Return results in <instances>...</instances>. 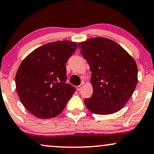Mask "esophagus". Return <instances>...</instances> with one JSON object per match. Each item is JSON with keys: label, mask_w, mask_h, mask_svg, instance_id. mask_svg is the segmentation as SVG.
<instances>
[{"label": "esophagus", "mask_w": 154, "mask_h": 154, "mask_svg": "<svg viewBox=\"0 0 154 154\" xmlns=\"http://www.w3.org/2000/svg\"><path fill=\"white\" fill-rule=\"evenodd\" d=\"M83 85H84V84H83V83H81L80 85H78L77 87V90L78 91H80L81 90H82V87H83Z\"/></svg>", "instance_id": "esophagus-1"}]
</instances>
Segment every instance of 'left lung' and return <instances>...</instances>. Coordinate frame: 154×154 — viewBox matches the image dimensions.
I'll list each match as a JSON object with an SVG mask.
<instances>
[{
  "mask_svg": "<svg viewBox=\"0 0 154 154\" xmlns=\"http://www.w3.org/2000/svg\"><path fill=\"white\" fill-rule=\"evenodd\" d=\"M77 44L92 72L93 93L85 99L86 107L100 115L119 111L137 85L135 60L121 45L108 38H91Z\"/></svg>",
  "mask_w": 154,
  "mask_h": 154,
  "instance_id": "left-lung-1",
  "label": "left lung"
}]
</instances>
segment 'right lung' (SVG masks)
I'll return each mask as SVG.
<instances>
[{
    "instance_id": "add662e5",
    "label": "right lung",
    "mask_w": 154,
    "mask_h": 154,
    "mask_svg": "<svg viewBox=\"0 0 154 154\" xmlns=\"http://www.w3.org/2000/svg\"><path fill=\"white\" fill-rule=\"evenodd\" d=\"M77 48V43L69 40L49 43L35 49L21 63L15 77L17 94L36 117L59 115L76 91L66 82L65 65Z\"/></svg>"
}]
</instances>
